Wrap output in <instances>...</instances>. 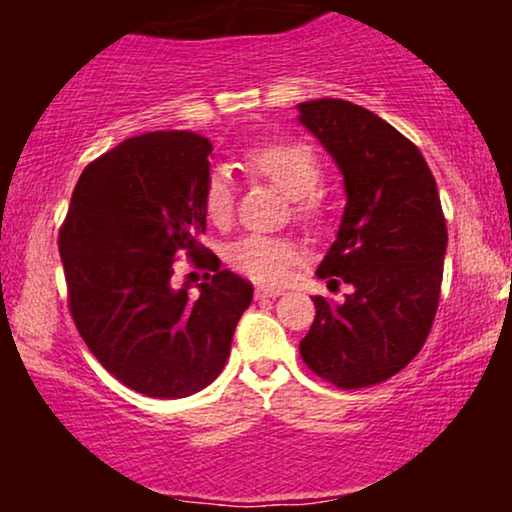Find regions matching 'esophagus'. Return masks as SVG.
I'll return each instance as SVG.
<instances>
[{"mask_svg":"<svg viewBox=\"0 0 512 512\" xmlns=\"http://www.w3.org/2000/svg\"><path fill=\"white\" fill-rule=\"evenodd\" d=\"M282 289H275V286H258L256 289V298L263 300V298H279L282 296Z\"/></svg>","mask_w":512,"mask_h":512,"instance_id":"obj_1","label":"esophagus"}]
</instances>
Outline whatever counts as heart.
<instances>
[{
  "label": "heart",
  "instance_id": "1",
  "mask_svg": "<svg viewBox=\"0 0 512 512\" xmlns=\"http://www.w3.org/2000/svg\"><path fill=\"white\" fill-rule=\"evenodd\" d=\"M247 165L258 177L268 179L279 191L296 200V212L307 221H317L324 205L317 195L321 163L310 146L298 142H272L247 153ZM235 184L228 167H214L205 184V212L216 226L233 219ZM298 258V247L286 237L247 235L230 249V263L242 275L261 284H282Z\"/></svg>",
  "mask_w": 512,
  "mask_h": 512
}]
</instances>
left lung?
<instances>
[{
	"label": "left lung",
	"mask_w": 512,
	"mask_h": 512,
	"mask_svg": "<svg viewBox=\"0 0 512 512\" xmlns=\"http://www.w3.org/2000/svg\"><path fill=\"white\" fill-rule=\"evenodd\" d=\"M298 123L338 165L347 195L317 277L354 289L342 303L314 298L300 356L335 387H370L415 359L436 317L447 249L438 186L417 146L359 104L300 102Z\"/></svg>",
	"instance_id": "obj_1"
}]
</instances>
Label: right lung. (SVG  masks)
<instances>
[{"instance_id": "right-lung-1", "label": "right lung", "mask_w": 512, "mask_h": 512, "mask_svg": "<svg viewBox=\"0 0 512 512\" xmlns=\"http://www.w3.org/2000/svg\"><path fill=\"white\" fill-rule=\"evenodd\" d=\"M212 142L167 130L125 139L83 170L60 230L69 310L97 361L125 387L184 398L212 384L230 356L254 286L202 247ZM188 250L214 269L199 296L173 284Z\"/></svg>"}]
</instances>
